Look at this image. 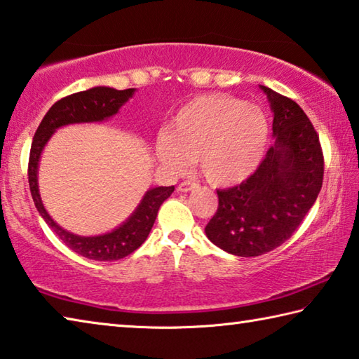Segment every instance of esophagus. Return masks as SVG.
I'll use <instances>...</instances> for the list:
<instances>
[{
	"label": "esophagus",
	"mask_w": 359,
	"mask_h": 359,
	"mask_svg": "<svg viewBox=\"0 0 359 359\" xmlns=\"http://www.w3.org/2000/svg\"><path fill=\"white\" fill-rule=\"evenodd\" d=\"M196 187H198L197 183H192V181H183V183L178 186V191L180 192H189L192 189H196Z\"/></svg>",
	"instance_id": "34e87169"
}]
</instances>
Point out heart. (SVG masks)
<instances>
[{
	"label": "heart",
	"instance_id": "obj_1",
	"mask_svg": "<svg viewBox=\"0 0 359 359\" xmlns=\"http://www.w3.org/2000/svg\"><path fill=\"white\" fill-rule=\"evenodd\" d=\"M269 142L262 107L229 94H205L184 104L157 140V157L173 170L191 159L211 184L230 186L255 172Z\"/></svg>",
	"mask_w": 359,
	"mask_h": 359
}]
</instances>
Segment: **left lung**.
Masks as SVG:
<instances>
[{"label":"left lung","instance_id":"8db88e82","mask_svg":"<svg viewBox=\"0 0 359 359\" xmlns=\"http://www.w3.org/2000/svg\"><path fill=\"white\" fill-rule=\"evenodd\" d=\"M274 113V147L241 184L219 189L205 227L212 244L238 257L279 248L312 208L323 184V151L311 119L293 99L262 86Z\"/></svg>","mask_w":359,"mask_h":359}]
</instances>
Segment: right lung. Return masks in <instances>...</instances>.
I'll use <instances>...</instances> for the list:
<instances>
[{
    "label": "right lung",
    "mask_w": 359,
    "mask_h": 359,
    "mask_svg": "<svg viewBox=\"0 0 359 359\" xmlns=\"http://www.w3.org/2000/svg\"><path fill=\"white\" fill-rule=\"evenodd\" d=\"M134 88L129 90H113L107 86H96L91 90L80 91L60 99L58 102L52 105V109L47 111V115L37 128L33 143H31L29 162H28V181L29 191L33 196L34 205L37 211L41 212L43 221L48 224L56 236L66 244L74 252L86 257L90 260L99 262H111L119 260L134 252L147 240L151 227L156 221L157 211H159L163 200H167L175 191L173 186L168 187H154V189L144 194L142 203L138 205L134 215L126 221L121 227L110 231V233L99 236H77L69 231L62 230L52 217L48 216L42 205V200L37 189V165H39V157L43 147L48 142L50 135L53 132L66 124L74 123H93L102 121L105 118L119 110L126 100L132 97Z\"/></svg>",
    "instance_id": "obj_1"
}]
</instances>
